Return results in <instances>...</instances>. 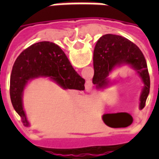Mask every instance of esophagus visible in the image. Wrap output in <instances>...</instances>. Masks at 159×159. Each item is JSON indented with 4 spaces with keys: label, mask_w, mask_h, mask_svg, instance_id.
Masks as SVG:
<instances>
[{
    "label": "esophagus",
    "mask_w": 159,
    "mask_h": 159,
    "mask_svg": "<svg viewBox=\"0 0 159 159\" xmlns=\"http://www.w3.org/2000/svg\"><path fill=\"white\" fill-rule=\"evenodd\" d=\"M85 88H86L87 91H90V90L92 89V83H87Z\"/></svg>",
    "instance_id": "34e87169"
}]
</instances>
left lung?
<instances>
[{
    "label": "left lung",
    "instance_id": "left-lung-1",
    "mask_svg": "<svg viewBox=\"0 0 159 159\" xmlns=\"http://www.w3.org/2000/svg\"><path fill=\"white\" fill-rule=\"evenodd\" d=\"M129 65L137 70L145 87L140 96V109H143L150 91V76L146 59L140 49L129 40L121 36L107 34L97 42L93 51V83L97 88L108 83L107 76L115 66Z\"/></svg>",
    "mask_w": 159,
    "mask_h": 159
}]
</instances>
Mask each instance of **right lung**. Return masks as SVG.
Returning <instances> with one entry per match:
<instances>
[{"label": "right lung", "mask_w": 159, "mask_h": 159, "mask_svg": "<svg viewBox=\"0 0 159 159\" xmlns=\"http://www.w3.org/2000/svg\"><path fill=\"white\" fill-rule=\"evenodd\" d=\"M38 76H49L65 89H85V80L73 69L66 53L57 44L41 42L30 46L15 60L10 77L12 107L25 126L29 123L23 109V90L30 79Z\"/></svg>", "instance_id": "right-lung-1"}]
</instances>
